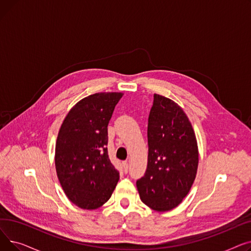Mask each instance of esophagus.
<instances>
[{
  "mask_svg": "<svg viewBox=\"0 0 251 251\" xmlns=\"http://www.w3.org/2000/svg\"><path fill=\"white\" fill-rule=\"evenodd\" d=\"M123 168H124V172L127 173V172H128V169H129V164H128V162H124V163H123Z\"/></svg>",
  "mask_w": 251,
  "mask_h": 251,
  "instance_id": "1",
  "label": "esophagus"
}]
</instances>
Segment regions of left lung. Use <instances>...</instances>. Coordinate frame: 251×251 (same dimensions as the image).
Wrapping results in <instances>:
<instances>
[{
	"label": "left lung",
	"instance_id": "obj_1",
	"mask_svg": "<svg viewBox=\"0 0 251 251\" xmlns=\"http://www.w3.org/2000/svg\"><path fill=\"white\" fill-rule=\"evenodd\" d=\"M148 141V167L136 182L137 190L144 204L156 212H168L188 194L199 167L194 130L177 102L153 95Z\"/></svg>",
	"mask_w": 251,
	"mask_h": 251
}]
</instances>
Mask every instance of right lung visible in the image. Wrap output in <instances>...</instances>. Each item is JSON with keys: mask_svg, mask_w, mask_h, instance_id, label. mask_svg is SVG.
<instances>
[{"mask_svg": "<svg viewBox=\"0 0 251 251\" xmlns=\"http://www.w3.org/2000/svg\"><path fill=\"white\" fill-rule=\"evenodd\" d=\"M122 92H98L66 115L55 150V166L69 201L83 209L107 202L119 181L108 155V124Z\"/></svg>", "mask_w": 251, "mask_h": 251, "instance_id": "obj_1", "label": "right lung"}]
</instances>
